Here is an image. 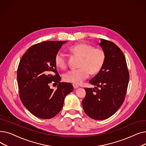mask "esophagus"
<instances>
[{"label":"esophagus","instance_id":"obj_1","mask_svg":"<svg viewBox=\"0 0 146 146\" xmlns=\"http://www.w3.org/2000/svg\"><path fill=\"white\" fill-rule=\"evenodd\" d=\"M73 86L74 89H77L79 87V86L78 85H77V84H73Z\"/></svg>","mask_w":146,"mask_h":146}]
</instances>
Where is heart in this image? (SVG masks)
Listing matches in <instances>:
<instances>
[{"mask_svg": "<svg viewBox=\"0 0 146 146\" xmlns=\"http://www.w3.org/2000/svg\"><path fill=\"white\" fill-rule=\"evenodd\" d=\"M71 52L80 56L79 66L78 68H72L63 74V80L68 83L79 84L89 78L90 72L96 73L101 70L104 65L105 54L101 48H94L93 46L88 44H78L68 48ZM56 65L64 69L67 66L66 54L61 50L57 52L54 57Z\"/></svg>", "mask_w": 146, "mask_h": 146, "instance_id": "heart-1", "label": "heart"}]
</instances>
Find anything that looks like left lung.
<instances>
[{
	"label": "left lung",
	"instance_id": "left-lung-1",
	"mask_svg": "<svg viewBox=\"0 0 146 146\" xmlns=\"http://www.w3.org/2000/svg\"><path fill=\"white\" fill-rule=\"evenodd\" d=\"M99 45L105 54L103 66L89 83L94 88H85L86 96L82 101L83 110L96 120L108 118L123 103L129 81L126 60L117 45L104 39Z\"/></svg>",
	"mask_w": 146,
	"mask_h": 146
}]
</instances>
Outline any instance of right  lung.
I'll list each match as a JSON object with an SVG mask.
<instances>
[{"mask_svg": "<svg viewBox=\"0 0 146 146\" xmlns=\"http://www.w3.org/2000/svg\"><path fill=\"white\" fill-rule=\"evenodd\" d=\"M67 41H44L31 46L22 56L17 70L21 100L35 117L50 119L62 109L65 97L73 90L70 83L60 82L54 57ZM55 73L56 74L53 75ZM59 83L56 91L49 84Z\"/></svg>", "mask_w": 146, "mask_h": 146, "instance_id": "right-lung-1", "label": "right lung"}]
</instances>
